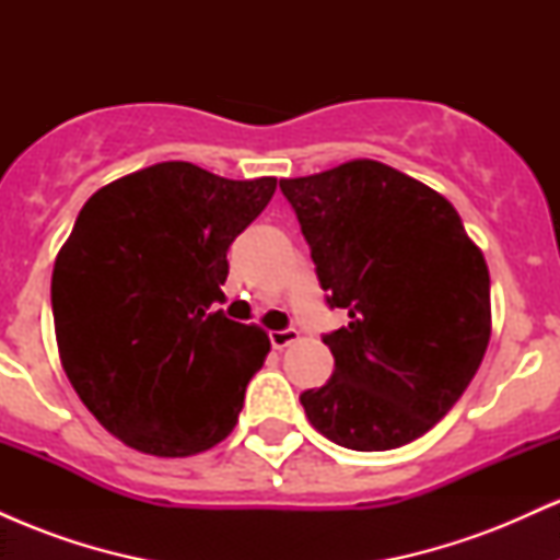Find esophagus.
Listing matches in <instances>:
<instances>
[{
  "label": "esophagus",
  "mask_w": 560,
  "mask_h": 560,
  "mask_svg": "<svg viewBox=\"0 0 560 560\" xmlns=\"http://www.w3.org/2000/svg\"><path fill=\"white\" fill-rule=\"evenodd\" d=\"M300 339L298 329H284V331H271V345L276 350H284V347L294 345Z\"/></svg>",
  "instance_id": "esophagus-1"
}]
</instances>
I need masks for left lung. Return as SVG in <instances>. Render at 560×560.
Returning a JSON list of instances; mask_svg holds the SVG:
<instances>
[{
    "mask_svg": "<svg viewBox=\"0 0 560 560\" xmlns=\"http://www.w3.org/2000/svg\"><path fill=\"white\" fill-rule=\"evenodd\" d=\"M279 186L326 302L350 316L324 337L331 378L300 395L307 421L361 453L419 440L458 402L490 345L485 255L440 191L376 160Z\"/></svg>",
    "mask_w": 560,
    "mask_h": 560,
    "instance_id": "left-lung-1",
    "label": "left lung"
}]
</instances>
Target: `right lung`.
<instances>
[{"label": "right lung", "mask_w": 560, "mask_h": 560, "mask_svg": "<svg viewBox=\"0 0 560 560\" xmlns=\"http://www.w3.org/2000/svg\"><path fill=\"white\" fill-rule=\"evenodd\" d=\"M276 178L231 182L168 160L102 186L52 271L55 337L75 395L107 432L186 458L234 432L271 339L221 311L231 242Z\"/></svg>", "instance_id": "1"}]
</instances>
